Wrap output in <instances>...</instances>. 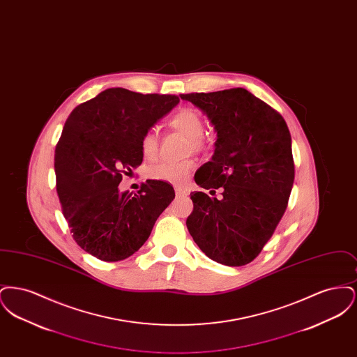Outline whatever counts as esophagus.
<instances>
[{"mask_svg":"<svg viewBox=\"0 0 357 357\" xmlns=\"http://www.w3.org/2000/svg\"><path fill=\"white\" fill-rule=\"evenodd\" d=\"M175 194H176V197H186L188 192H187L186 190L181 188V187H176L175 188Z\"/></svg>","mask_w":357,"mask_h":357,"instance_id":"obj_1","label":"esophagus"}]
</instances>
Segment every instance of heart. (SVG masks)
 <instances>
[{
  "mask_svg": "<svg viewBox=\"0 0 357 357\" xmlns=\"http://www.w3.org/2000/svg\"><path fill=\"white\" fill-rule=\"evenodd\" d=\"M170 127L188 137V150L198 151L204 146L202 134L204 124L201 114L194 108H182L175 112L170 120ZM159 143L153 131H147L140 137V151L144 159L153 160L158 156ZM194 170V162L185 160L179 163H159L149 171V176L155 181H162L174 186H183Z\"/></svg>",
  "mask_w": 357,
  "mask_h": 357,
  "instance_id": "1",
  "label": "heart"
}]
</instances>
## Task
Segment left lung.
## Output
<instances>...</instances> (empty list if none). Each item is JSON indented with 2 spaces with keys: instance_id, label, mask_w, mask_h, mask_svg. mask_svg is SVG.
<instances>
[{
  "instance_id": "left-lung-1",
  "label": "left lung",
  "mask_w": 357,
  "mask_h": 357,
  "mask_svg": "<svg viewBox=\"0 0 357 357\" xmlns=\"http://www.w3.org/2000/svg\"><path fill=\"white\" fill-rule=\"evenodd\" d=\"M198 107L217 132L210 162L191 192L186 225L204 255L227 266H243L261 253L281 221L294 181L291 137L284 118L245 88L181 95Z\"/></svg>"
}]
</instances>
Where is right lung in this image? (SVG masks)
<instances>
[{
	"label": "right lung",
	"mask_w": 357,
	"mask_h": 357,
	"mask_svg": "<svg viewBox=\"0 0 357 357\" xmlns=\"http://www.w3.org/2000/svg\"><path fill=\"white\" fill-rule=\"evenodd\" d=\"M178 102L175 95L109 88L70 112L54 151L56 190L86 253L107 262L128 258L175 198L162 181L147 179L134 195L118 186L143 162L140 137Z\"/></svg>",
	"instance_id": "add662e5"
}]
</instances>
